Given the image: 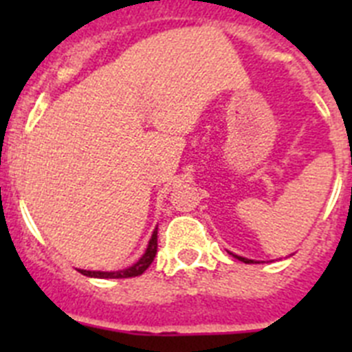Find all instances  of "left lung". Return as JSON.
Segmentation results:
<instances>
[{"mask_svg": "<svg viewBox=\"0 0 352 352\" xmlns=\"http://www.w3.org/2000/svg\"><path fill=\"white\" fill-rule=\"evenodd\" d=\"M232 257H236V259H239V261H243V263H254V261H250V259H245V257H239V256H234V254H231Z\"/></svg>", "mask_w": 352, "mask_h": 352, "instance_id": "8db88e82", "label": "left lung"}]
</instances>
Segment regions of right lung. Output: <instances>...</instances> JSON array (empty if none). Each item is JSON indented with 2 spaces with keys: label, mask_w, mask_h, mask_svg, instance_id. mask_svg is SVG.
<instances>
[{
  "label": "right lung",
  "mask_w": 352,
  "mask_h": 352,
  "mask_svg": "<svg viewBox=\"0 0 352 352\" xmlns=\"http://www.w3.org/2000/svg\"><path fill=\"white\" fill-rule=\"evenodd\" d=\"M157 229H155L153 236L149 239L148 248L144 252V256L133 264V266H130V268L120 270V272H88V270H79V272L86 276H95V278H130V276H139L151 266L155 256H157Z\"/></svg>",
  "instance_id": "add662e5"
}]
</instances>
